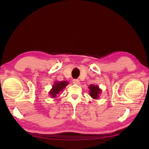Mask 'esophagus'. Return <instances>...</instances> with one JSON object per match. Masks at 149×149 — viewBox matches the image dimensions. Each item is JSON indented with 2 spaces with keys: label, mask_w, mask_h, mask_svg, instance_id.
<instances>
[{
  "label": "esophagus",
  "mask_w": 149,
  "mask_h": 149,
  "mask_svg": "<svg viewBox=\"0 0 149 149\" xmlns=\"http://www.w3.org/2000/svg\"><path fill=\"white\" fill-rule=\"evenodd\" d=\"M73 83L74 84H80L79 80L78 79H74L73 80Z\"/></svg>",
  "instance_id": "esophagus-1"
}]
</instances>
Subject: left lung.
<instances>
[{
    "label": "left lung",
    "instance_id": "1",
    "mask_svg": "<svg viewBox=\"0 0 149 149\" xmlns=\"http://www.w3.org/2000/svg\"><path fill=\"white\" fill-rule=\"evenodd\" d=\"M89 95L92 98L94 99V100H97L100 97V94H101L102 89L100 88L96 84H90L89 86Z\"/></svg>",
    "mask_w": 149,
    "mask_h": 149
}]
</instances>
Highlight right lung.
<instances>
[{
  "mask_svg": "<svg viewBox=\"0 0 149 149\" xmlns=\"http://www.w3.org/2000/svg\"><path fill=\"white\" fill-rule=\"evenodd\" d=\"M68 84L69 82L66 81H55L53 85L52 86V88L48 92L49 95L52 98H56L58 94H59L62 91Z\"/></svg>",
  "mask_w": 149,
  "mask_h": 149,
  "instance_id": "add662e5",
  "label": "right lung"
}]
</instances>
